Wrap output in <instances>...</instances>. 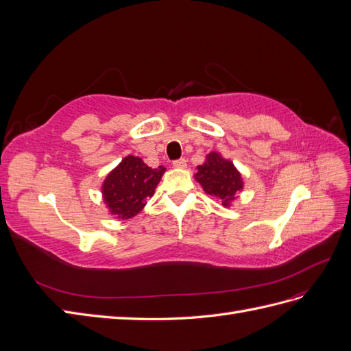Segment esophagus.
<instances>
[{
    "label": "esophagus",
    "instance_id": "1",
    "mask_svg": "<svg viewBox=\"0 0 351 351\" xmlns=\"http://www.w3.org/2000/svg\"><path fill=\"white\" fill-rule=\"evenodd\" d=\"M173 167H174V168H180V169H183V168H186V159H184V158H180V159H176V161L173 162Z\"/></svg>",
    "mask_w": 351,
    "mask_h": 351
}]
</instances>
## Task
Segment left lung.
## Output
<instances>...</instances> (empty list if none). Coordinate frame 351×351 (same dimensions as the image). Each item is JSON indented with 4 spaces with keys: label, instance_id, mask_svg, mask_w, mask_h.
<instances>
[{
    "label": "left lung",
    "instance_id": "1",
    "mask_svg": "<svg viewBox=\"0 0 351 351\" xmlns=\"http://www.w3.org/2000/svg\"><path fill=\"white\" fill-rule=\"evenodd\" d=\"M197 182L208 195H214L222 200V205L228 206L234 195L243 189L241 176L232 162L222 159L217 152L206 156V162L197 167L195 174Z\"/></svg>",
    "mask_w": 351,
    "mask_h": 351
}]
</instances>
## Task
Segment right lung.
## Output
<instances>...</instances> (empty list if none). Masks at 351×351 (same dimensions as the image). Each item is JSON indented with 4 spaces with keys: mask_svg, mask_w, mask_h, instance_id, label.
I'll use <instances>...</instances> for the list:
<instances>
[{
    "mask_svg": "<svg viewBox=\"0 0 351 351\" xmlns=\"http://www.w3.org/2000/svg\"><path fill=\"white\" fill-rule=\"evenodd\" d=\"M165 168L147 167L139 156H125L120 165L108 174L102 186L105 204L111 214L129 219L139 214L145 200L155 193Z\"/></svg>",
    "mask_w": 351,
    "mask_h": 351,
    "instance_id": "right-lung-1",
    "label": "right lung"
}]
</instances>
